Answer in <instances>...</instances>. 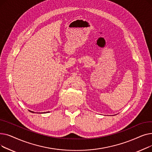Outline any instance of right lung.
<instances>
[{"mask_svg": "<svg viewBox=\"0 0 152 152\" xmlns=\"http://www.w3.org/2000/svg\"><path fill=\"white\" fill-rule=\"evenodd\" d=\"M30 111V112H31V113H34V111ZM49 111H48V112H47V113H49Z\"/></svg>", "mask_w": 152, "mask_h": 152, "instance_id": "obj_1", "label": "right lung"}]
</instances>
